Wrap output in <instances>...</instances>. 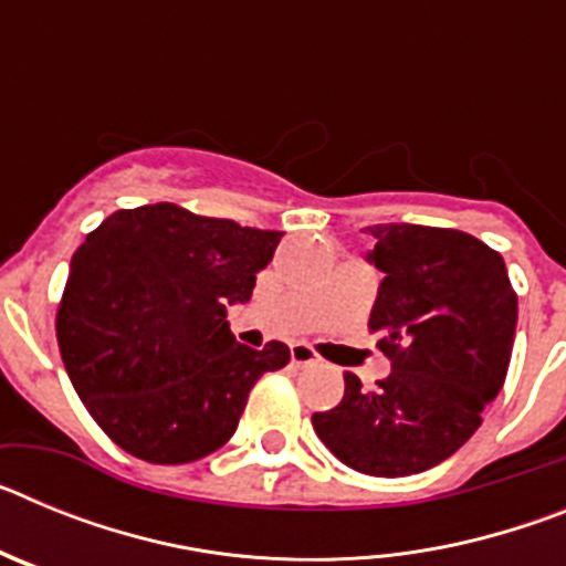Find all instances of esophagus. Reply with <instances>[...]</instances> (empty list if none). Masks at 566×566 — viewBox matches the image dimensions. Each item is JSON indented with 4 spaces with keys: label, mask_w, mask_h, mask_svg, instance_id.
<instances>
[{
    "label": "esophagus",
    "mask_w": 566,
    "mask_h": 566,
    "mask_svg": "<svg viewBox=\"0 0 566 566\" xmlns=\"http://www.w3.org/2000/svg\"><path fill=\"white\" fill-rule=\"evenodd\" d=\"M314 363H319V359L306 343H294L292 345V365H297V368H306V365H314Z\"/></svg>",
    "instance_id": "34e87169"
}]
</instances>
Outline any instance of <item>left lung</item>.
Wrapping results in <instances>:
<instances>
[{
    "instance_id": "8db88e82",
    "label": "left lung",
    "mask_w": 566,
    "mask_h": 566,
    "mask_svg": "<svg viewBox=\"0 0 566 566\" xmlns=\"http://www.w3.org/2000/svg\"><path fill=\"white\" fill-rule=\"evenodd\" d=\"M382 272L368 328L391 374L365 391L345 374L343 402L314 413L328 451L368 476H411L444 462L482 424L507 377L518 300L502 254L457 229L365 227Z\"/></svg>"
}]
</instances>
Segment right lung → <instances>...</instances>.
<instances>
[{
  "mask_svg": "<svg viewBox=\"0 0 566 566\" xmlns=\"http://www.w3.org/2000/svg\"><path fill=\"white\" fill-rule=\"evenodd\" d=\"M283 232L175 203L118 209L76 249L56 332L90 417L133 457L184 464L234 433L249 391L289 363L229 332Z\"/></svg>",
  "mask_w": 566,
  "mask_h": 566,
  "instance_id": "add662e5",
  "label": "right lung"
}]
</instances>
